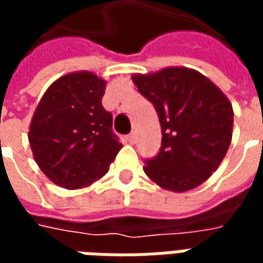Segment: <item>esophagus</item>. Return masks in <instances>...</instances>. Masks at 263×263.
Listing matches in <instances>:
<instances>
[{"label":"esophagus","instance_id":"obj_1","mask_svg":"<svg viewBox=\"0 0 263 263\" xmlns=\"http://www.w3.org/2000/svg\"><path fill=\"white\" fill-rule=\"evenodd\" d=\"M126 139H128V142L131 143V145H134V143L137 142V135H135V134L132 132V134H129V135L126 137Z\"/></svg>","mask_w":263,"mask_h":263}]
</instances>
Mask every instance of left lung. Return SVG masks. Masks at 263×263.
<instances>
[{
    "label": "left lung",
    "mask_w": 263,
    "mask_h": 263,
    "mask_svg": "<svg viewBox=\"0 0 263 263\" xmlns=\"http://www.w3.org/2000/svg\"><path fill=\"white\" fill-rule=\"evenodd\" d=\"M132 81L155 105L162 129L156 158L143 172L159 187L183 193L198 187L226 158L232 139L234 109L209 77L189 67L135 73Z\"/></svg>",
    "instance_id": "left-lung-1"
}]
</instances>
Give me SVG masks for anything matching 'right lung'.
Here are the masks:
<instances>
[{
    "instance_id": "1",
    "label": "right lung",
    "mask_w": 263,
    "mask_h": 263,
    "mask_svg": "<svg viewBox=\"0 0 263 263\" xmlns=\"http://www.w3.org/2000/svg\"><path fill=\"white\" fill-rule=\"evenodd\" d=\"M107 81L71 71L53 81L33 112L28 139L39 169L56 186L76 190L108 172L122 148L111 131L112 115L101 98Z\"/></svg>"
}]
</instances>
